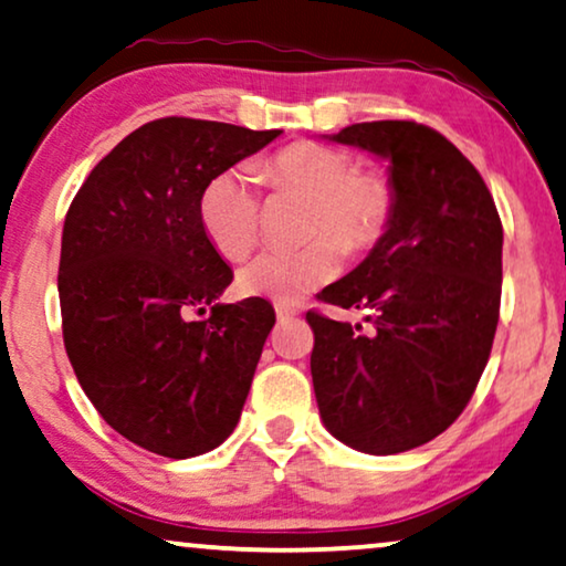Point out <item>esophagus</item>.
Segmentation results:
<instances>
[{
  "instance_id": "obj_1",
  "label": "esophagus",
  "mask_w": 566,
  "mask_h": 566,
  "mask_svg": "<svg viewBox=\"0 0 566 566\" xmlns=\"http://www.w3.org/2000/svg\"><path fill=\"white\" fill-rule=\"evenodd\" d=\"M274 307H276V318H279V321H290V318H295V315L300 313L297 307L284 305V303H276Z\"/></svg>"
}]
</instances>
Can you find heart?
<instances>
[{
  "instance_id": "obj_1",
  "label": "heart",
  "mask_w": 566,
  "mask_h": 566,
  "mask_svg": "<svg viewBox=\"0 0 566 566\" xmlns=\"http://www.w3.org/2000/svg\"><path fill=\"white\" fill-rule=\"evenodd\" d=\"M261 178L276 191L307 199L305 235L300 248H274L240 269V290L276 303H300L313 290L336 279L344 248L361 251L388 228L394 186L380 170L354 168L338 147L297 142L261 163ZM201 228L224 259L240 261L259 240L261 196L245 168H230L209 180L199 201Z\"/></svg>"
}]
</instances>
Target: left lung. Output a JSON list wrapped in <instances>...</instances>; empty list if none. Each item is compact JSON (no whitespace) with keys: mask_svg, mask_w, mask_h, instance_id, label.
I'll list each match as a JSON object with an SVG mask.
<instances>
[{"mask_svg":"<svg viewBox=\"0 0 566 566\" xmlns=\"http://www.w3.org/2000/svg\"><path fill=\"white\" fill-rule=\"evenodd\" d=\"M331 142L388 160L394 212L367 259L321 292L367 311H311V373L323 424L359 453L394 455L446 432L492 352L502 297V222L461 149L417 120H367Z\"/></svg>","mask_w":566,"mask_h":566,"instance_id":"8db88e82","label":"left lung"}]
</instances>
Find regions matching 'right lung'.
I'll use <instances>...</instances> for the list:
<instances>
[{
    "mask_svg": "<svg viewBox=\"0 0 566 566\" xmlns=\"http://www.w3.org/2000/svg\"><path fill=\"white\" fill-rule=\"evenodd\" d=\"M279 134L149 120L95 165L66 212V357L97 413L149 453H209L243 411L274 307L261 297L217 303L232 269L201 228L199 201L209 180ZM207 306L205 322L187 318Z\"/></svg>",
    "mask_w": 566,
    "mask_h": 566,
    "instance_id": "obj_1",
    "label": "right lung"
}]
</instances>
